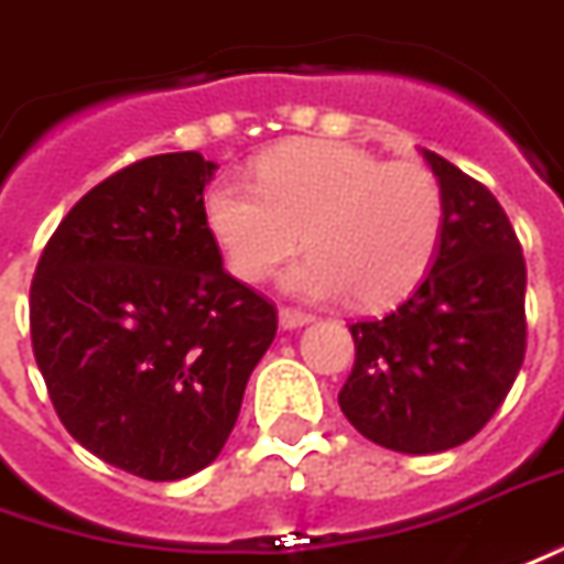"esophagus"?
<instances>
[{
    "label": "esophagus",
    "instance_id": "1",
    "mask_svg": "<svg viewBox=\"0 0 564 564\" xmlns=\"http://www.w3.org/2000/svg\"><path fill=\"white\" fill-rule=\"evenodd\" d=\"M278 321H281L283 329H299V326L311 323V314H305V311H295V308H281L278 311Z\"/></svg>",
    "mask_w": 564,
    "mask_h": 564
}]
</instances>
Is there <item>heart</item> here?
Listing matches in <instances>:
<instances>
[{
    "instance_id": "b5f03b06",
    "label": "heart",
    "mask_w": 564,
    "mask_h": 564,
    "mask_svg": "<svg viewBox=\"0 0 564 564\" xmlns=\"http://www.w3.org/2000/svg\"><path fill=\"white\" fill-rule=\"evenodd\" d=\"M200 219L226 269L259 283L299 250L283 290L326 302L350 293L391 308L431 274L446 235V198L431 167L384 161L354 143L290 140L253 161V188L219 180Z\"/></svg>"
}]
</instances>
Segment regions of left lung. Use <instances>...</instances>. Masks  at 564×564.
I'll list each match as a JSON object with an SVG mask.
<instances>
[{"mask_svg":"<svg viewBox=\"0 0 564 564\" xmlns=\"http://www.w3.org/2000/svg\"><path fill=\"white\" fill-rule=\"evenodd\" d=\"M446 198L431 274L381 321L350 323L345 419L403 455L446 452L482 431L525 360V259L503 207L452 161L421 149Z\"/></svg>","mask_w":564,"mask_h":564,"instance_id":"obj_1","label":"left lung"}]
</instances>
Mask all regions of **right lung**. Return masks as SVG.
Returning <instances> with one entry per match:
<instances>
[{
    "instance_id": "obj_1",
    "label": "right lung",
    "mask_w": 564,
    "mask_h": 564,
    "mask_svg": "<svg viewBox=\"0 0 564 564\" xmlns=\"http://www.w3.org/2000/svg\"><path fill=\"white\" fill-rule=\"evenodd\" d=\"M216 164L152 155L63 216L35 265L30 336L63 427L152 482L226 446L278 311L223 269L200 219Z\"/></svg>"
}]
</instances>
